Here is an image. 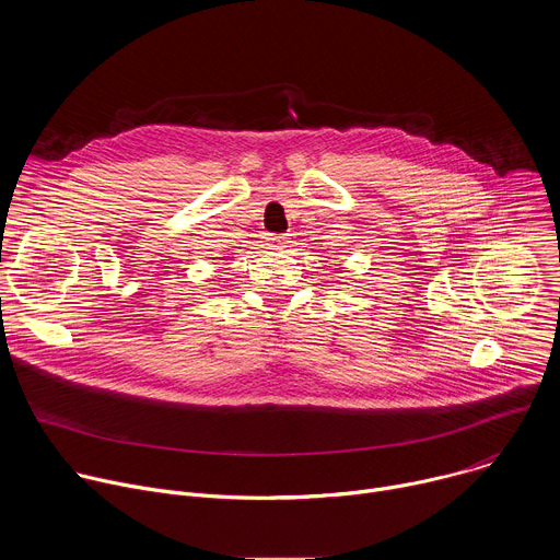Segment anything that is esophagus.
<instances>
[{"label": "esophagus", "mask_w": 560, "mask_h": 560, "mask_svg": "<svg viewBox=\"0 0 560 560\" xmlns=\"http://www.w3.org/2000/svg\"><path fill=\"white\" fill-rule=\"evenodd\" d=\"M268 242H270L275 248H281V246L288 244V236H285V234H270Z\"/></svg>", "instance_id": "obj_1"}]
</instances>
